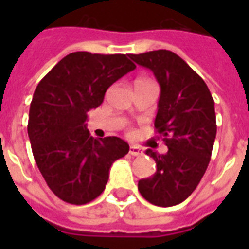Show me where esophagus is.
I'll list each match as a JSON object with an SVG mask.
<instances>
[{"mask_svg": "<svg viewBox=\"0 0 249 249\" xmlns=\"http://www.w3.org/2000/svg\"><path fill=\"white\" fill-rule=\"evenodd\" d=\"M129 153L132 156H140V155H142V151L137 145H132L129 148Z\"/></svg>", "mask_w": 249, "mask_h": 249, "instance_id": "1", "label": "esophagus"}]
</instances>
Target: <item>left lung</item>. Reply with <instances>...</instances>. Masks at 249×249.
Masks as SVG:
<instances>
[{
  "mask_svg": "<svg viewBox=\"0 0 249 249\" xmlns=\"http://www.w3.org/2000/svg\"><path fill=\"white\" fill-rule=\"evenodd\" d=\"M129 57L160 84L155 128L168 146L165 155L145 152L157 169L141 178L139 191L149 203L172 207L189 197L208 168L217 128L214 101L203 78L176 53L160 49Z\"/></svg>",
  "mask_w": 249,
  "mask_h": 249,
  "instance_id": "1",
  "label": "left lung"
}]
</instances>
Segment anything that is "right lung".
<instances>
[{"mask_svg":"<svg viewBox=\"0 0 249 249\" xmlns=\"http://www.w3.org/2000/svg\"><path fill=\"white\" fill-rule=\"evenodd\" d=\"M135 68L128 54L74 52L36 88L28 121L32 152L48 187L65 203L82 205L98 197L112 164L129 152L120 137H92L85 121L107 89Z\"/></svg>","mask_w":249,"mask_h":249,"instance_id":"1","label":"right lung"}]
</instances>
